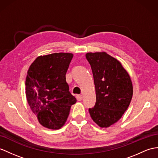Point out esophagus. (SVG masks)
<instances>
[{"label":"esophagus","instance_id":"34e87169","mask_svg":"<svg viewBox=\"0 0 158 158\" xmlns=\"http://www.w3.org/2000/svg\"><path fill=\"white\" fill-rule=\"evenodd\" d=\"M76 98H77V100H78V101H82V98H83L82 95H77V96H76Z\"/></svg>","mask_w":158,"mask_h":158}]
</instances>
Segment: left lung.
Segmentation results:
<instances>
[{"mask_svg":"<svg viewBox=\"0 0 158 158\" xmlns=\"http://www.w3.org/2000/svg\"><path fill=\"white\" fill-rule=\"evenodd\" d=\"M94 78L96 103L88 110L100 127H109L120 119L129 106L133 84L120 61L105 52L87 53Z\"/></svg>","mask_w":158,"mask_h":158,"instance_id":"obj_1","label":"left lung"}]
</instances>
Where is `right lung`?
Listing matches in <instances>:
<instances>
[{
	"instance_id": "right-lung-1",
	"label": "right lung",
	"mask_w": 158,
	"mask_h": 158,
	"mask_svg": "<svg viewBox=\"0 0 158 158\" xmlns=\"http://www.w3.org/2000/svg\"><path fill=\"white\" fill-rule=\"evenodd\" d=\"M72 57L70 53L40 56L29 68L25 81L27 100L44 127L59 129L63 127L71 106L76 102L66 80Z\"/></svg>"
}]
</instances>
